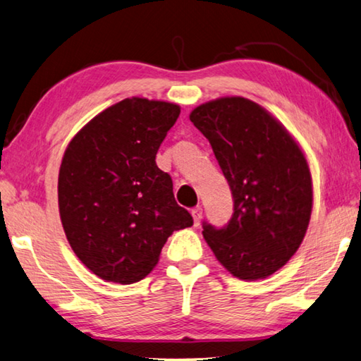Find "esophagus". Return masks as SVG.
I'll use <instances>...</instances> for the list:
<instances>
[{"label":"esophagus","instance_id":"34e87169","mask_svg":"<svg viewBox=\"0 0 361 361\" xmlns=\"http://www.w3.org/2000/svg\"><path fill=\"white\" fill-rule=\"evenodd\" d=\"M192 216H193V224L195 226H198V224L201 223V219H202V209L200 206L192 209Z\"/></svg>","mask_w":361,"mask_h":361}]
</instances>
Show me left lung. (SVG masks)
I'll list each match as a JSON object with an SVG mask.
<instances>
[{"label":"left lung","instance_id":"1","mask_svg":"<svg viewBox=\"0 0 361 361\" xmlns=\"http://www.w3.org/2000/svg\"><path fill=\"white\" fill-rule=\"evenodd\" d=\"M190 121L206 137L234 200L228 224H204L219 262L245 281L264 280L303 242L312 210L307 157L280 121L240 96L196 106Z\"/></svg>","mask_w":361,"mask_h":361}]
</instances>
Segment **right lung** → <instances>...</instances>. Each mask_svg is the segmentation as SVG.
Wrapping results in <instances>:
<instances>
[{"label":"right lung","mask_w":361,"mask_h":361,"mask_svg":"<svg viewBox=\"0 0 361 361\" xmlns=\"http://www.w3.org/2000/svg\"><path fill=\"white\" fill-rule=\"evenodd\" d=\"M180 114L178 104L124 99L71 140L58 176V206L73 253L105 281L132 284L152 271L163 245L193 219L155 163Z\"/></svg>","instance_id":"right-lung-1"}]
</instances>
